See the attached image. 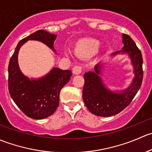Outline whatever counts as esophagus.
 Here are the masks:
<instances>
[{"instance_id":"34e87169","label":"esophagus","mask_w":152,"mask_h":152,"mask_svg":"<svg viewBox=\"0 0 152 152\" xmlns=\"http://www.w3.org/2000/svg\"><path fill=\"white\" fill-rule=\"evenodd\" d=\"M82 72V66H79V65H76V66H74L73 67V74H75V75L80 74Z\"/></svg>"}]
</instances>
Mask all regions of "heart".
Listing matches in <instances>:
<instances>
[{
  "instance_id": "heart-1",
  "label": "heart",
  "mask_w": 152,
  "mask_h": 152,
  "mask_svg": "<svg viewBox=\"0 0 152 152\" xmlns=\"http://www.w3.org/2000/svg\"><path fill=\"white\" fill-rule=\"evenodd\" d=\"M100 42L96 39L86 38L77 41L75 44L73 50L75 53L80 57H90L98 50ZM68 54V53H66Z\"/></svg>"
}]
</instances>
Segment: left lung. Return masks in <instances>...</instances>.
Wrapping results in <instances>:
<instances>
[{"label": "left lung", "instance_id": "8db88e82", "mask_svg": "<svg viewBox=\"0 0 152 152\" xmlns=\"http://www.w3.org/2000/svg\"><path fill=\"white\" fill-rule=\"evenodd\" d=\"M122 38L123 49L112 53V56L127 53L134 67V77L128 88L118 93L109 90L104 85L99 76L102 72V64H97L95 66L94 72L89 71L85 73L82 97L89 111L96 115L110 117L121 113L129 105L141 87L143 76L142 53L128 34H123Z\"/></svg>", "mask_w": 152, "mask_h": 152}]
</instances>
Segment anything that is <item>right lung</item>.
<instances>
[{
  "instance_id": "1",
  "label": "right lung",
  "mask_w": 152,
  "mask_h": 152,
  "mask_svg": "<svg viewBox=\"0 0 152 152\" xmlns=\"http://www.w3.org/2000/svg\"><path fill=\"white\" fill-rule=\"evenodd\" d=\"M56 34L38 30L18 42L9 64V91L20 110L33 119L51 115L59 106V93L71 77L72 72L53 67L48 74L37 79H30L20 70L18 55L20 47L28 40H37L56 52L53 48Z\"/></svg>"
}]
</instances>
